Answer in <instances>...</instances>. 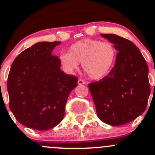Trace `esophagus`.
<instances>
[{"label": "esophagus", "mask_w": 155, "mask_h": 155, "mask_svg": "<svg viewBox=\"0 0 155 155\" xmlns=\"http://www.w3.org/2000/svg\"><path fill=\"white\" fill-rule=\"evenodd\" d=\"M78 84H79V85H84V84H85V82L83 79H79V80H78Z\"/></svg>", "instance_id": "1"}]
</instances>
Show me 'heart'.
Returning a JSON list of instances; mask_svg holds the SVG:
<instances>
[{"instance_id": "1", "label": "heart", "mask_w": 155, "mask_h": 155, "mask_svg": "<svg viewBox=\"0 0 155 155\" xmlns=\"http://www.w3.org/2000/svg\"><path fill=\"white\" fill-rule=\"evenodd\" d=\"M115 57V47L110 42L86 38L73 43L69 53L61 54L59 59L67 71L76 70L78 62H82V69L91 79H100L107 74Z\"/></svg>"}]
</instances>
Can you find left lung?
<instances>
[{
	"label": "left lung",
	"instance_id": "obj_1",
	"mask_svg": "<svg viewBox=\"0 0 155 155\" xmlns=\"http://www.w3.org/2000/svg\"><path fill=\"white\" fill-rule=\"evenodd\" d=\"M118 51L115 66L103 79L88 84L98 118L106 124L120 126L145 112L151 87L148 67L138 47L115 34H101Z\"/></svg>",
	"mask_w": 155,
	"mask_h": 155
}]
</instances>
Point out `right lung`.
Listing matches in <instances>:
<instances>
[{"label": "right lung", "mask_w": 155, "mask_h": 155, "mask_svg": "<svg viewBox=\"0 0 155 155\" xmlns=\"http://www.w3.org/2000/svg\"><path fill=\"white\" fill-rule=\"evenodd\" d=\"M61 43L40 42L15 58L7 79L9 106L22 125L38 130L57 126L64 116L70 93L78 78L60 69L58 56L51 51Z\"/></svg>", "instance_id": "obj_1"}]
</instances>
